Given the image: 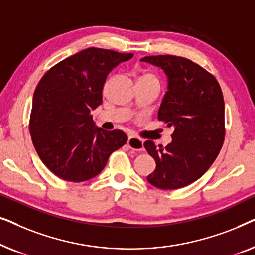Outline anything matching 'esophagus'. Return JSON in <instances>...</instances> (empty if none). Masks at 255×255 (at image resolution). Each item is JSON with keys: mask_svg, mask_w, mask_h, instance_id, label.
<instances>
[{"mask_svg": "<svg viewBox=\"0 0 255 255\" xmlns=\"http://www.w3.org/2000/svg\"><path fill=\"white\" fill-rule=\"evenodd\" d=\"M128 146L133 151H144V140L138 137H128Z\"/></svg>", "mask_w": 255, "mask_h": 255, "instance_id": "1", "label": "esophagus"}]
</instances>
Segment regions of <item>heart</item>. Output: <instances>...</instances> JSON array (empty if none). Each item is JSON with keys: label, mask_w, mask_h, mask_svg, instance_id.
<instances>
[{"label": "heart", "mask_w": 255, "mask_h": 255, "mask_svg": "<svg viewBox=\"0 0 255 255\" xmlns=\"http://www.w3.org/2000/svg\"><path fill=\"white\" fill-rule=\"evenodd\" d=\"M140 78H145V79H154V80H156V78L154 75H152V74H149V73H145V74H142ZM156 81H158V80H156Z\"/></svg>", "instance_id": "obj_1"}]
</instances>
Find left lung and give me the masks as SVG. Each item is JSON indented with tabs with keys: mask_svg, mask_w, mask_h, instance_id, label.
<instances>
[{
	"mask_svg": "<svg viewBox=\"0 0 255 255\" xmlns=\"http://www.w3.org/2000/svg\"><path fill=\"white\" fill-rule=\"evenodd\" d=\"M141 61L165 72L168 85L158 118L174 128L166 147L145 141L156 163L147 181L163 190L179 189L200 179L221 151L225 134L222 89L214 75L189 59L149 55Z\"/></svg>",
	"mask_w": 255,
	"mask_h": 255,
	"instance_id": "obj_1",
	"label": "left lung"
}]
</instances>
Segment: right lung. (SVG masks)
Segmentation results:
<instances>
[{"label":"right lung","instance_id":"add662e5","mask_svg":"<svg viewBox=\"0 0 255 255\" xmlns=\"http://www.w3.org/2000/svg\"><path fill=\"white\" fill-rule=\"evenodd\" d=\"M131 53L86 48L53 66L33 94L30 133L44 165L71 182L93 179L111 153L128 140L121 130L97 128L92 110L102 103V90L113 69Z\"/></svg>","mask_w":255,"mask_h":255}]
</instances>
